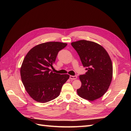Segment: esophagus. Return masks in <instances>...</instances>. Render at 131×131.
I'll use <instances>...</instances> for the list:
<instances>
[{"label":"esophagus","instance_id":"esophagus-1","mask_svg":"<svg viewBox=\"0 0 131 131\" xmlns=\"http://www.w3.org/2000/svg\"><path fill=\"white\" fill-rule=\"evenodd\" d=\"M77 79V76H76V75H75V76H72V75H70V80H75V79Z\"/></svg>","mask_w":131,"mask_h":131}]
</instances>
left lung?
<instances>
[{
	"instance_id": "obj_1",
	"label": "left lung",
	"mask_w": 131,
	"mask_h": 131,
	"mask_svg": "<svg viewBox=\"0 0 131 131\" xmlns=\"http://www.w3.org/2000/svg\"><path fill=\"white\" fill-rule=\"evenodd\" d=\"M71 45L77 51L87 72L80 75L81 86L77 90L80 97L93 101L108 90L113 78V64L103 47L93 41L81 40Z\"/></svg>"
}]
</instances>
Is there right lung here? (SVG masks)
<instances>
[{
	"label": "right lung",
	"mask_w": 131,
	"mask_h": 131,
	"mask_svg": "<svg viewBox=\"0 0 131 131\" xmlns=\"http://www.w3.org/2000/svg\"><path fill=\"white\" fill-rule=\"evenodd\" d=\"M67 45L61 42H47L33 47L23 59L20 69L21 80L31 98L46 103L57 98L68 74H59L50 69L58 52Z\"/></svg>",
	"instance_id": "1"
}]
</instances>
